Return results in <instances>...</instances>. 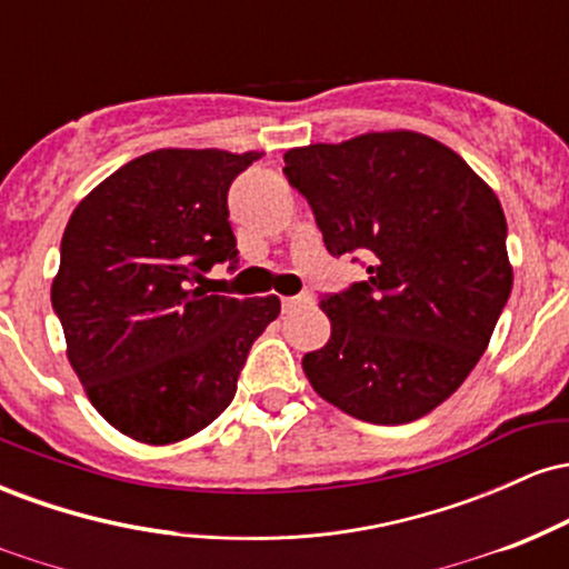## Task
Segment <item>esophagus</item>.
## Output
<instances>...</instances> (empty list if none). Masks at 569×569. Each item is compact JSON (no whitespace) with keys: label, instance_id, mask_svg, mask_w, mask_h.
I'll return each mask as SVG.
<instances>
[{"label":"esophagus","instance_id":"34e87169","mask_svg":"<svg viewBox=\"0 0 569 569\" xmlns=\"http://www.w3.org/2000/svg\"><path fill=\"white\" fill-rule=\"evenodd\" d=\"M316 305V299H312V293H297V297H286L283 299V310H299V307H312Z\"/></svg>","mask_w":569,"mask_h":569}]
</instances>
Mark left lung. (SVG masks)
Segmentation results:
<instances>
[{"mask_svg":"<svg viewBox=\"0 0 569 569\" xmlns=\"http://www.w3.org/2000/svg\"><path fill=\"white\" fill-rule=\"evenodd\" d=\"M283 160L326 251L367 259V280L321 299L331 339L302 358L307 380L371 426L428 415L471 375L511 297L498 194L411 130L310 143Z\"/></svg>","mask_w":569,"mask_h":569,"instance_id":"obj_1","label":"left lung"}]
</instances>
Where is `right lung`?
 Listing matches in <instances>:
<instances>
[{
	"instance_id": "right-lung-1",
	"label": "right lung",
	"mask_w": 569,
	"mask_h": 569,
	"mask_svg": "<svg viewBox=\"0 0 569 569\" xmlns=\"http://www.w3.org/2000/svg\"><path fill=\"white\" fill-rule=\"evenodd\" d=\"M259 152L158 149L101 181L71 213L53 280L71 369L98 415L143 443H173L230 407L278 297L202 289L238 264L227 192Z\"/></svg>"
}]
</instances>
